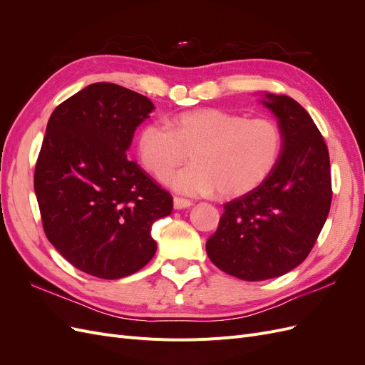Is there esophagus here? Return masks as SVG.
I'll return each instance as SVG.
<instances>
[{
	"label": "esophagus",
	"mask_w": 365,
	"mask_h": 365,
	"mask_svg": "<svg viewBox=\"0 0 365 365\" xmlns=\"http://www.w3.org/2000/svg\"><path fill=\"white\" fill-rule=\"evenodd\" d=\"M190 205H192V202H190L189 200H184V197H178V196L173 197V207H175L176 210L187 208V207H190Z\"/></svg>",
	"instance_id": "esophagus-1"
}]
</instances>
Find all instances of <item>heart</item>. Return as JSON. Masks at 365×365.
I'll use <instances>...</instances> for the list:
<instances>
[{"mask_svg":"<svg viewBox=\"0 0 365 365\" xmlns=\"http://www.w3.org/2000/svg\"><path fill=\"white\" fill-rule=\"evenodd\" d=\"M283 148L280 126L267 117L247 118L216 108L175 115L169 126L149 123L140 130L137 153L143 168L164 178L189 158L193 164L169 176L184 195L236 197L256 190L277 165Z\"/></svg>","mask_w":365,"mask_h":365,"instance_id":"1","label":"heart"}]
</instances>
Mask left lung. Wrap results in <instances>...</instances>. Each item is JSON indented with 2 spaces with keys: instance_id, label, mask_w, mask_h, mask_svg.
Listing matches in <instances>:
<instances>
[{
  "instance_id": "obj_1",
  "label": "left lung",
  "mask_w": 365,
  "mask_h": 365,
  "mask_svg": "<svg viewBox=\"0 0 365 365\" xmlns=\"http://www.w3.org/2000/svg\"><path fill=\"white\" fill-rule=\"evenodd\" d=\"M283 135L280 160L256 190L224 205L205 248L233 277L259 282L298 267L314 248L332 202L326 141L306 109L288 96L267 94Z\"/></svg>"
}]
</instances>
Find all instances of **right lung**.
Returning <instances> with one entry per match:
<instances>
[{
	"label": "right lung",
	"mask_w": 365,
	"mask_h": 365,
	"mask_svg": "<svg viewBox=\"0 0 365 365\" xmlns=\"http://www.w3.org/2000/svg\"><path fill=\"white\" fill-rule=\"evenodd\" d=\"M148 97L115 83L88 85L56 106L35 168V193L50 244L73 267L114 280L157 251L153 220L173 200L126 157L149 117Z\"/></svg>",
	"instance_id": "obj_1"
}]
</instances>
